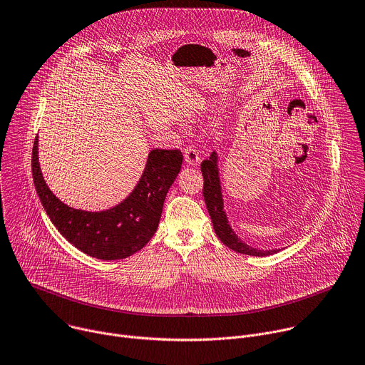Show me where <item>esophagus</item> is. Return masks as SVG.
Here are the masks:
<instances>
[{
  "label": "esophagus",
  "instance_id": "obj_1",
  "mask_svg": "<svg viewBox=\"0 0 365 365\" xmlns=\"http://www.w3.org/2000/svg\"><path fill=\"white\" fill-rule=\"evenodd\" d=\"M184 157H185V163H187L188 165H198V164H200V160H201L198 151L192 147V145H188V147L185 148Z\"/></svg>",
  "mask_w": 365,
  "mask_h": 365
}]
</instances>
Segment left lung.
I'll use <instances>...</instances> for the list:
<instances>
[{
    "label": "left lung",
    "instance_id": "left-lung-1",
    "mask_svg": "<svg viewBox=\"0 0 365 365\" xmlns=\"http://www.w3.org/2000/svg\"><path fill=\"white\" fill-rule=\"evenodd\" d=\"M201 173L204 178V187H202V195L204 201L208 210V214L211 217V223L214 227V232L217 237L220 239L227 247L232 250L249 255V256H270L274 253H279L282 249H256L245 243L233 230L227 212L225 210V198H223V188H222V180H220V170H218V154L217 151H212L210 154V158L202 161L201 164Z\"/></svg>",
    "mask_w": 365,
    "mask_h": 365
}]
</instances>
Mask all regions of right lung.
<instances>
[{"instance_id":"add662e5","label":"right lung","mask_w":365,"mask_h":365,"mask_svg":"<svg viewBox=\"0 0 365 365\" xmlns=\"http://www.w3.org/2000/svg\"><path fill=\"white\" fill-rule=\"evenodd\" d=\"M182 153L153 150L143 173L129 195L101 211L73 208L48 188L38 161V136L34 140L31 173L36 191L60 235L88 256L119 260L140 250L155 235L170 187L181 171Z\"/></svg>"}]
</instances>
